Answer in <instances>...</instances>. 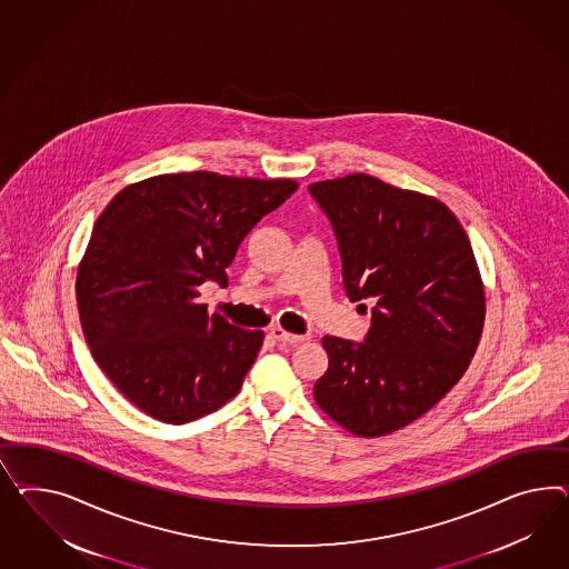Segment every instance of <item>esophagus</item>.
Masks as SVG:
<instances>
[{"label":"esophagus","mask_w":569,"mask_h":569,"mask_svg":"<svg viewBox=\"0 0 569 569\" xmlns=\"http://www.w3.org/2000/svg\"><path fill=\"white\" fill-rule=\"evenodd\" d=\"M271 338L279 341V343H286V346H296V343L307 341L308 336H293V333L281 329V327H273V329H271Z\"/></svg>","instance_id":"1"}]
</instances>
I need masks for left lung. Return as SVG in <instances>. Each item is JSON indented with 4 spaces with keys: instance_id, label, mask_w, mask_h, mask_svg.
I'll use <instances>...</instances> for the list:
<instances>
[{
    "instance_id": "obj_1",
    "label": "left lung",
    "mask_w": 569,
    "mask_h": 569,
    "mask_svg": "<svg viewBox=\"0 0 569 569\" xmlns=\"http://www.w3.org/2000/svg\"><path fill=\"white\" fill-rule=\"evenodd\" d=\"M308 190L336 231L346 293L377 300L362 343L325 336L329 369L315 400L358 437L389 435L427 415L477 352L485 325L477 259L441 200L367 173Z\"/></svg>"
}]
</instances>
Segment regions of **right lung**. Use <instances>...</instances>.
Returning a JSON list of instances; mask_svg holds the SVG:
<instances>
[{"instance_id":"right-lung-1","label":"right lung","mask_w":569,"mask_h":569,"mask_svg":"<svg viewBox=\"0 0 569 569\" xmlns=\"http://www.w3.org/2000/svg\"><path fill=\"white\" fill-rule=\"evenodd\" d=\"M296 190L166 173L126 186L99 216L78 264V315L94 362L144 415L184 425L240 391L264 333L209 317L199 286L226 288L246 233Z\"/></svg>"}]
</instances>
